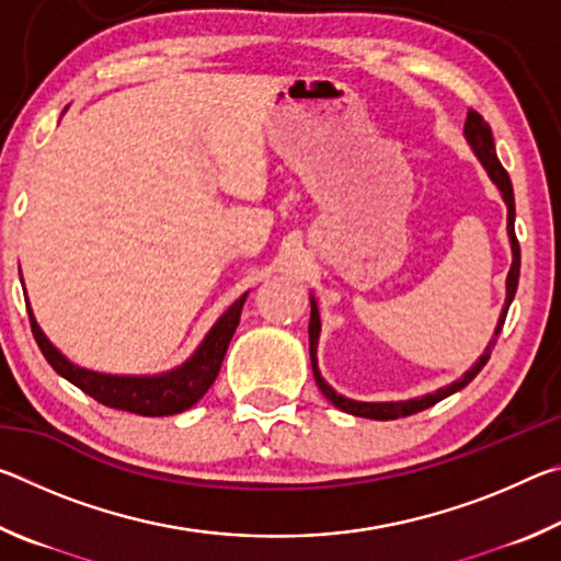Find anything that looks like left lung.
<instances>
[{
	"label": "left lung",
	"instance_id": "8db88e82",
	"mask_svg": "<svg viewBox=\"0 0 561 561\" xmlns=\"http://www.w3.org/2000/svg\"><path fill=\"white\" fill-rule=\"evenodd\" d=\"M465 138H468L470 148L474 150V156L480 158L482 168L488 170V175L492 183L497 185V190L502 193V201L507 205V234H510V244H512V267L507 274V299H505V307H502V314L497 321V329H495V336H492L490 346L485 348V354H482L478 360H474V366L470 371H465V376H460L458 381H453L450 386L438 388L435 393H428L423 398H411V401H391V403H364V401H351V398L336 393L334 388H331L324 378L319 374V366H317V344H319V331H321V321H319V307L314 297H311V319H309V356H311V371H314L317 378V386L321 388V393H324L331 403L336 408H341L344 413L351 415H360V417H371V421H396V417H403V415H413V413H421L425 408L435 405L443 398L453 396L455 391H460V388L468 386L474 376L482 371V366L488 364V358L492 354V346H495V341L502 331V324H505V317H507V309L512 299H515V291H517V282H519V242L515 237V195H512V183H510V175L507 170L502 168V163L497 160L495 153V140H492V130L488 126V121L480 116L478 111H468V121H465Z\"/></svg>",
	"mask_w": 561,
	"mask_h": 561
}]
</instances>
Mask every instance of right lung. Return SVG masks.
<instances>
[{
  "mask_svg": "<svg viewBox=\"0 0 561 561\" xmlns=\"http://www.w3.org/2000/svg\"><path fill=\"white\" fill-rule=\"evenodd\" d=\"M244 299L247 294H242V297L215 321L210 334L203 339V344L197 346L195 354L190 356L183 366L160 376H111L76 366L44 336V331L36 324V319L32 314L30 304H26V309H30L32 334L36 339V344H39L44 358L49 360L56 374L64 376L66 381L81 388L83 393L103 405L118 408V411H128L136 415L158 417L183 413L207 393V388L213 386L217 374H220L227 346H230L234 329L240 324Z\"/></svg>",
  "mask_w": 561,
  "mask_h": 561,
  "instance_id": "1",
  "label": "right lung"
}]
</instances>
